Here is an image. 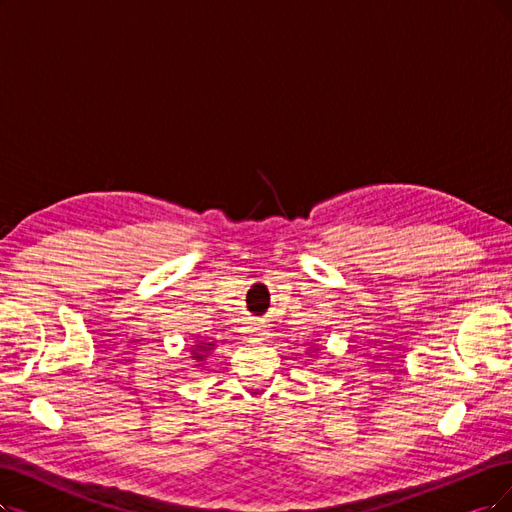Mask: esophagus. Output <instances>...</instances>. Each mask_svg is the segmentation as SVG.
<instances>
[{
    "instance_id": "34e87169",
    "label": "esophagus",
    "mask_w": 512,
    "mask_h": 512,
    "mask_svg": "<svg viewBox=\"0 0 512 512\" xmlns=\"http://www.w3.org/2000/svg\"><path fill=\"white\" fill-rule=\"evenodd\" d=\"M249 335H251V337H266V335H268V327H266V325H253V327L249 329Z\"/></svg>"
}]
</instances>
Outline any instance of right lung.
<instances>
[{"label": "right lung", "mask_w": 512, "mask_h": 512, "mask_svg": "<svg viewBox=\"0 0 512 512\" xmlns=\"http://www.w3.org/2000/svg\"><path fill=\"white\" fill-rule=\"evenodd\" d=\"M208 346H213V344H208ZM202 348H204V346H200V350H202ZM196 358H200V354H198V356H196Z\"/></svg>", "instance_id": "1"}]
</instances>
